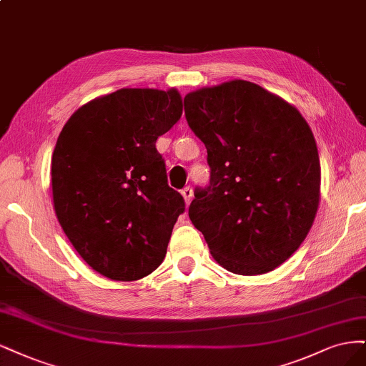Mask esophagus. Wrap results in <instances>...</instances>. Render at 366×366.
<instances>
[{"label": "esophagus", "mask_w": 366, "mask_h": 366, "mask_svg": "<svg viewBox=\"0 0 366 366\" xmlns=\"http://www.w3.org/2000/svg\"><path fill=\"white\" fill-rule=\"evenodd\" d=\"M181 193H182V196H184V199H185V204H187V205L190 204L192 199H193V188H192V187H185Z\"/></svg>", "instance_id": "esophagus-1"}]
</instances>
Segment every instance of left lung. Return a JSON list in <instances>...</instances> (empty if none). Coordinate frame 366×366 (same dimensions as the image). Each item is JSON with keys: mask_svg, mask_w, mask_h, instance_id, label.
<instances>
[{"mask_svg": "<svg viewBox=\"0 0 366 366\" xmlns=\"http://www.w3.org/2000/svg\"><path fill=\"white\" fill-rule=\"evenodd\" d=\"M184 109L211 169L209 185L194 192L190 220L222 267L270 272L307 237L320 205L310 126L295 106L246 80L188 92Z\"/></svg>", "mask_w": 366, "mask_h": 366, "instance_id": "8db88e82", "label": "left lung"}]
</instances>
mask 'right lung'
Returning <instances> with one entry per match:
<instances>
[{
    "label": "right lung",
    "instance_id": "obj_1",
    "mask_svg": "<svg viewBox=\"0 0 366 366\" xmlns=\"http://www.w3.org/2000/svg\"><path fill=\"white\" fill-rule=\"evenodd\" d=\"M181 115L174 88H123L80 106L57 138V220L79 255L106 278H144L166 257L185 202L169 187L155 143Z\"/></svg>",
    "mask_w": 366,
    "mask_h": 366
}]
</instances>
